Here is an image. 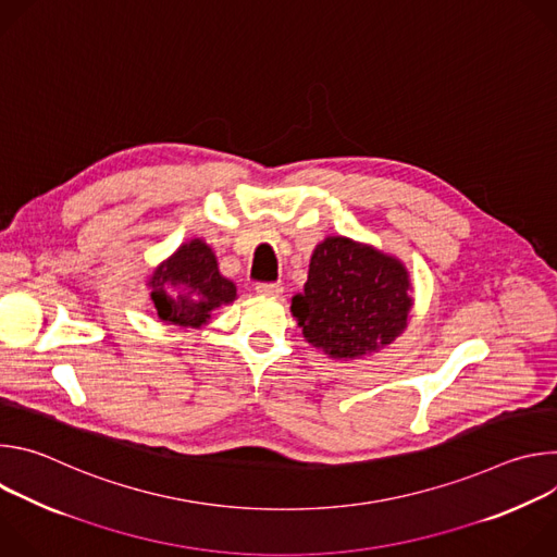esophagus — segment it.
<instances>
[{"mask_svg":"<svg viewBox=\"0 0 557 557\" xmlns=\"http://www.w3.org/2000/svg\"><path fill=\"white\" fill-rule=\"evenodd\" d=\"M256 290L262 297H280L284 293V286L282 284H258Z\"/></svg>","mask_w":557,"mask_h":557,"instance_id":"esophagus-1","label":"esophagus"}]
</instances>
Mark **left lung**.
<instances>
[{"instance_id":"left-lung-1","label":"left lung","mask_w":557,"mask_h":557,"mask_svg":"<svg viewBox=\"0 0 557 557\" xmlns=\"http://www.w3.org/2000/svg\"><path fill=\"white\" fill-rule=\"evenodd\" d=\"M414 306L406 264L372 245L329 235L314 247L290 312L304 339L331 359L370 357L399 337Z\"/></svg>"}]
</instances>
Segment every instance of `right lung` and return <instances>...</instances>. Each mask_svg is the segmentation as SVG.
Returning <instances> with one entry per match:
<instances>
[{
	"mask_svg": "<svg viewBox=\"0 0 557 557\" xmlns=\"http://www.w3.org/2000/svg\"><path fill=\"white\" fill-rule=\"evenodd\" d=\"M158 320L185 331L202 329L211 314L237 299V288L218 269V258L202 237L183 243L147 277Z\"/></svg>",
	"mask_w": 557,
	"mask_h": 557,
	"instance_id": "1",
	"label": "right lung"
}]
</instances>
